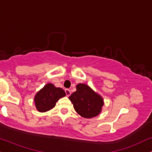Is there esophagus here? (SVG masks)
Here are the masks:
<instances>
[{
    "label": "esophagus",
    "mask_w": 152,
    "mask_h": 152,
    "mask_svg": "<svg viewBox=\"0 0 152 152\" xmlns=\"http://www.w3.org/2000/svg\"><path fill=\"white\" fill-rule=\"evenodd\" d=\"M65 93H66V96H70V95L71 94V91H70V89H65Z\"/></svg>",
    "instance_id": "34e87169"
}]
</instances>
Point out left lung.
<instances>
[{
	"label": "left lung",
	"instance_id": "1",
	"mask_svg": "<svg viewBox=\"0 0 152 152\" xmlns=\"http://www.w3.org/2000/svg\"><path fill=\"white\" fill-rule=\"evenodd\" d=\"M77 90L69 96L76 112L85 118L98 115L104 106V100L85 84H78Z\"/></svg>",
	"mask_w": 152,
	"mask_h": 152
}]
</instances>
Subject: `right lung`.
I'll list each match as a JSON object with an SVG mask.
<instances>
[{
    "label": "right lung",
    "mask_w": 152,
    "mask_h": 152,
    "mask_svg": "<svg viewBox=\"0 0 152 152\" xmlns=\"http://www.w3.org/2000/svg\"><path fill=\"white\" fill-rule=\"evenodd\" d=\"M65 95L66 94L63 89L48 83L35 95L34 102L37 109L39 112L48 111L52 109L56 106V102Z\"/></svg>",
    "instance_id": "1"
}]
</instances>
